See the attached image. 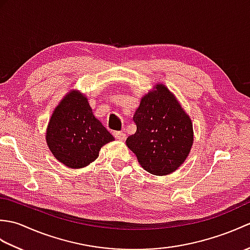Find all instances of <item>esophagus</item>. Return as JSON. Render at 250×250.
I'll use <instances>...</instances> for the list:
<instances>
[{"instance_id": "1", "label": "esophagus", "mask_w": 250, "mask_h": 250, "mask_svg": "<svg viewBox=\"0 0 250 250\" xmlns=\"http://www.w3.org/2000/svg\"><path fill=\"white\" fill-rule=\"evenodd\" d=\"M114 135H115V137H116V139L117 140H118V141H125V133H124V132H115V133H114Z\"/></svg>"}]
</instances>
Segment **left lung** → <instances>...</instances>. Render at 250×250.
<instances>
[{
  "label": "left lung",
  "mask_w": 250,
  "mask_h": 250,
  "mask_svg": "<svg viewBox=\"0 0 250 250\" xmlns=\"http://www.w3.org/2000/svg\"><path fill=\"white\" fill-rule=\"evenodd\" d=\"M133 120L136 132L126 139L148 173L164 176L182 166L193 145L192 121L174 93L157 83L143 95Z\"/></svg>",
  "instance_id": "8db88e82"
}]
</instances>
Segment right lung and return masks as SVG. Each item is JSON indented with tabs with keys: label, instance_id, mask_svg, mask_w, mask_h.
Wrapping results in <instances>:
<instances>
[{
	"label": "right lung",
	"instance_id": "obj_1",
	"mask_svg": "<svg viewBox=\"0 0 250 250\" xmlns=\"http://www.w3.org/2000/svg\"><path fill=\"white\" fill-rule=\"evenodd\" d=\"M45 136L54 157L70 168L89 166L99 157L101 147L115 140L93 115L88 98L75 89L55 108Z\"/></svg>",
	"mask_w": 250,
	"mask_h": 250
}]
</instances>
